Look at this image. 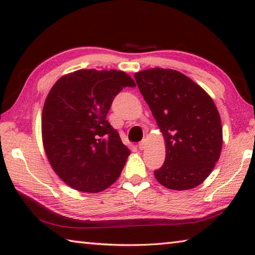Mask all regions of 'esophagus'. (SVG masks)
<instances>
[{
  "instance_id": "34e87169",
  "label": "esophagus",
  "mask_w": 255,
  "mask_h": 255,
  "mask_svg": "<svg viewBox=\"0 0 255 255\" xmlns=\"http://www.w3.org/2000/svg\"><path fill=\"white\" fill-rule=\"evenodd\" d=\"M145 146H146V140L145 139H143L139 144H138V147H139V149H144Z\"/></svg>"
}]
</instances>
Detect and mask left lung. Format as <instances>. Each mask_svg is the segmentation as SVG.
<instances>
[{
	"instance_id": "1",
	"label": "left lung",
	"mask_w": 255,
	"mask_h": 255,
	"mask_svg": "<svg viewBox=\"0 0 255 255\" xmlns=\"http://www.w3.org/2000/svg\"><path fill=\"white\" fill-rule=\"evenodd\" d=\"M165 139V161L154 171L165 188L188 190L205 181L219 159L223 128L208 94L182 73L150 68L135 74Z\"/></svg>"
}]
</instances>
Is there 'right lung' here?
Returning <instances> with one entry per match:
<instances>
[{"instance_id":"1","label":"right lung","mask_w":255,"mask_h":255,"mask_svg":"<svg viewBox=\"0 0 255 255\" xmlns=\"http://www.w3.org/2000/svg\"><path fill=\"white\" fill-rule=\"evenodd\" d=\"M126 86L136 84L125 72L79 70L60 77L47 96L42 143L51 167L71 188L100 192L122 173L130 150L107 114Z\"/></svg>"}]
</instances>
